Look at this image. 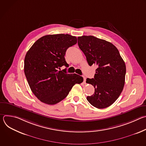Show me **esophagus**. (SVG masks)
<instances>
[{
    "mask_svg": "<svg viewBox=\"0 0 146 146\" xmlns=\"http://www.w3.org/2000/svg\"><path fill=\"white\" fill-rule=\"evenodd\" d=\"M83 78H84V82L86 83V78L85 77H83Z\"/></svg>",
    "mask_w": 146,
    "mask_h": 146,
    "instance_id": "esophagus-1",
    "label": "esophagus"
}]
</instances>
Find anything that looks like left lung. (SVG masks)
Instances as JSON below:
<instances>
[{
  "instance_id": "left-lung-1",
  "label": "left lung",
  "mask_w": 146,
  "mask_h": 146,
  "mask_svg": "<svg viewBox=\"0 0 146 146\" xmlns=\"http://www.w3.org/2000/svg\"><path fill=\"white\" fill-rule=\"evenodd\" d=\"M78 45L90 66L96 65L94 78H87L95 92L87 99L98 109L106 108L118 99L123 90L126 66L112 43L93 36L78 37Z\"/></svg>"
}]
</instances>
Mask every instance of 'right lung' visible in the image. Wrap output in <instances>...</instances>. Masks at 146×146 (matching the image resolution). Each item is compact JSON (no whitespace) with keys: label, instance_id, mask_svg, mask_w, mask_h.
<instances>
[{"label":"right lung","instance_id":"add662e5","mask_svg":"<svg viewBox=\"0 0 146 146\" xmlns=\"http://www.w3.org/2000/svg\"><path fill=\"white\" fill-rule=\"evenodd\" d=\"M76 36L68 34L48 35L41 37L27 52L24 73L34 95L41 102L55 105L64 99L73 86L80 84L83 78L68 74L60 68L69 65L65 59L67 49L76 44Z\"/></svg>","mask_w":146,"mask_h":146}]
</instances>
